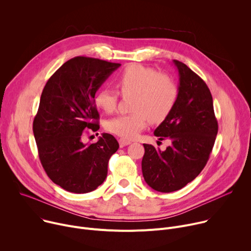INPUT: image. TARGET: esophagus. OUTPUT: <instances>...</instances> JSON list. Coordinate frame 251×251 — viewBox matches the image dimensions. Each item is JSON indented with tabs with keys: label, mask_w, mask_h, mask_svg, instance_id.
Listing matches in <instances>:
<instances>
[{
	"label": "esophagus",
	"mask_w": 251,
	"mask_h": 251,
	"mask_svg": "<svg viewBox=\"0 0 251 251\" xmlns=\"http://www.w3.org/2000/svg\"><path fill=\"white\" fill-rule=\"evenodd\" d=\"M129 144H131V142H130V141L125 140V139H123V138H120V139H119V145H120V148H123V147H125V146H127V145H129Z\"/></svg>",
	"instance_id": "esophagus-1"
}]
</instances>
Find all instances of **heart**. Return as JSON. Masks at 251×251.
I'll use <instances>...</instances> for the list:
<instances>
[{
  "label": "heart",
  "instance_id": "heart-1",
  "mask_svg": "<svg viewBox=\"0 0 251 251\" xmlns=\"http://www.w3.org/2000/svg\"><path fill=\"white\" fill-rule=\"evenodd\" d=\"M116 85L122 95H134L130 114L109 120L106 128L119 137L131 140L144 129L148 120L157 124L163 122L172 112L178 96L176 82L168 75L139 63L126 66L116 77ZM119 94L110 88H100L94 102L99 109L113 113Z\"/></svg>",
  "mask_w": 251,
  "mask_h": 251
}]
</instances>
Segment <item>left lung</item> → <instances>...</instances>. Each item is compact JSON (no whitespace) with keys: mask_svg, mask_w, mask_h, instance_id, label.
<instances>
[{"mask_svg":"<svg viewBox=\"0 0 251 251\" xmlns=\"http://www.w3.org/2000/svg\"><path fill=\"white\" fill-rule=\"evenodd\" d=\"M178 70V96L170 115L157 127L159 140L169 139L165 151L143 144L142 173L155 191L171 193L194 181L206 165L219 130L211 93L205 82L185 63Z\"/></svg>","mask_w":251,"mask_h":251,"instance_id":"obj_1","label":"left lung"}]
</instances>
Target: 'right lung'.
Instances as JSON below:
<instances>
[{"mask_svg": "<svg viewBox=\"0 0 251 251\" xmlns=\"http://www.w3.org/2000/svg\"><path fill=\"white\" fill-rule=\"evenodd\" d=\"M121 64L76 56L63 63L48 80L32 130L41 163L50 180L67 192L94 191L107 176L117 140L103 133L93 144L83 137L99 129L94 96Z\"/></svg>", "mask_w": 251, "mask_h": 251, "instance_id": "add662e5", "label": "right lung"}]
</instances>
